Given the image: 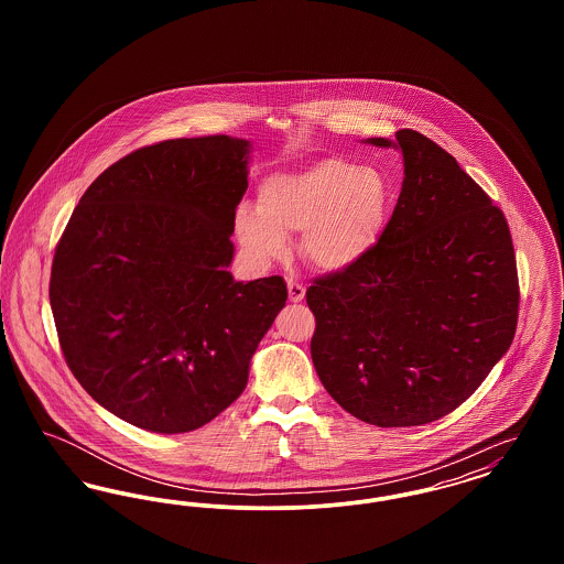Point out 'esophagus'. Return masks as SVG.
Masks as SVG:
<instances>
[{
	"label": "esophagus",
	"mask_w": 564,
	"mask_h": 564,
	"mask_svg": "<svg viewBox=\"0 0 564 564\" xmlns=\"http://www.w3.org/2000/svg\"><path fill=\"white\" fill-rule=\"evenodd\" d=\"M288 292H290V300L292 302H302L304 294H306V288L302 283H297L294 279L288 281Z\"/></svg>",
	"instance_id": "obj_1"
}]
</instances>
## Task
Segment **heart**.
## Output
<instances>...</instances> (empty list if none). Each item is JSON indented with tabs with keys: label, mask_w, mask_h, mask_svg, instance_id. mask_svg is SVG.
I'll use <instances>...</instances> for the list:
<instances>
[{
	"label": "heart",
	"mask_w": 564,
	"mask_h": 564,
	"mask_svg": "<svg viewBox=\"0 0 564 564\" xmlns=\"http://www.w3.org/2000/svg\"><path fill=\"white\" fill-rule=\"evenodd\" d=\"M389 203L382 171L332 156L267 177L258 207L237 209L235 232L258 264L283 260L290 235L302 232V253L313 267L345 270L375 249Z\"/></svg>",
	"instance_id": "b5f03b06"
}]
</instances>
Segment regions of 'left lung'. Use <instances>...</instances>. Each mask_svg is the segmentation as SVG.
I'll list each match as a JSON object with an SVG mask.
<instances>
[{
	"instance_id": "left-lung-1",
	"label": "left lung",
	"mask_w": 564,
	"mask_h": 564,
	"mask_svg": "<svg viewBox=\"0 0 564 564\" xmlns=\"http://www.w3.org/2000/svg\"><path fill=\"white\" fill-rule=\"evenodd\" d=\"M403 184L375 249L315 279L311 357L325 391L376 427L427 425L510 349L518 270L506 215L430 137L402 129Z\"/></svg>"
}]
</instances>
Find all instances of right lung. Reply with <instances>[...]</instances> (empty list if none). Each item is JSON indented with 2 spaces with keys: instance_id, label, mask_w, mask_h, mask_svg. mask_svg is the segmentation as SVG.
<instances>
[{
  "instance_id": "1",
  "label": "right lung",
  "mask_w": 564,
  "mask_h": 564,
  "mask_svg": "<svg viewBox=\"0 0 564 564\" xmlns=\"http://www.w3.org/2000/svg\"><path fill=\"white\" fill-rule=\"evenodd\" d=\"M249 141L169 139L113 162L56 245L51 306L69 370L134 427L186 433L235 402L285 306L283 276L235 281Z\"/></svg>"
}]
</instances>
